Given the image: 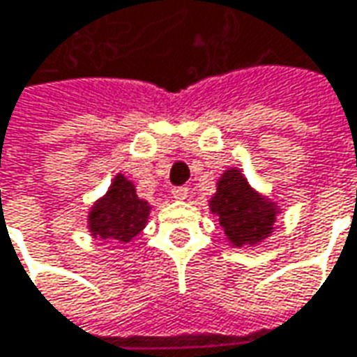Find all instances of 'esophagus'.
<instances>
[{"mask_svg":"<svg viewBox=\"0 0 357 357\" xmlns=\"http://www.w3.org/2000/svg\"><path fill=\"white\" fill-rule=\"evenodd\" d=\"M188 188H185V185H178V188H174V190H172V195H174V197H176V199H185V197H188Z\"/></svg>","mask_w":357,"mask_h":357,"instance_id":"obj_1","label":"esophagus"}]
</instances>
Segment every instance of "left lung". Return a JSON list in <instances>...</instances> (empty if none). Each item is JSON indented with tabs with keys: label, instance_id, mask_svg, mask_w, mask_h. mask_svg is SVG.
<instances>
[{
	"label": "left lung",
	"instance_id": "obj_1",
	"mask_svg": "<svg viewBox=\"0 0 357 357\" xmlns=\"http://www.w3.org/2000/svg\"><path fill=\"white\" fill-rule=\"evenodd\" d=\"M211 211L219 215L227 239L237 247L255 245L268 237L277 215V207L255 193L239 169L223 174L211 199Z\"/></svg>",
	"mask_w": 357,
	"mask_h": 357
}]
</instances>
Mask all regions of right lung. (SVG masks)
I'll list each match as a JSON object with an SVG mask.
<instances>
[{"instance_id":"add662e5","label":"right lung","mask_w":357,"mask_h":357,"mask_svg":"<svg viewBox=\"0 0 357 357\" xmlns=\"http://www.w3.org/2000/svg\"><path fill=\"white\" fill-rule=\"evenodd\" d=\"M150 213L148 202L136 195L134 185L124 176H116L105 197L94 203L89 227L94 237L128 243L140 233Z\"/></svg>"}]
</instances>
